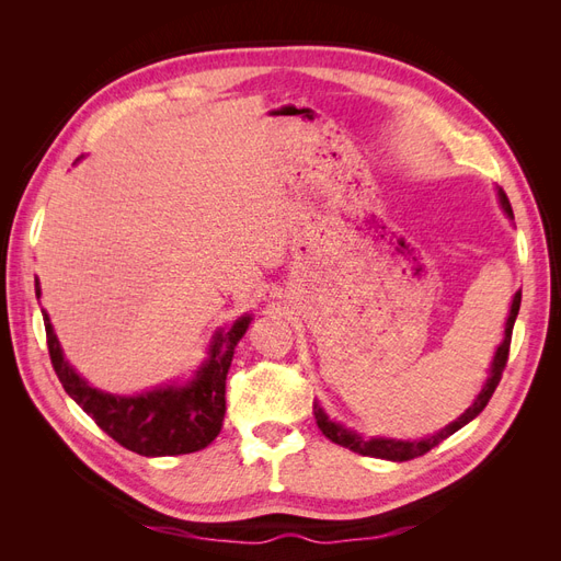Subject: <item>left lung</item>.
<instances>
[{"mask_svg": "<svg viewBox=\"0 0 561 561\" xmlns=\"http://www.w3.org/2000/svg\"><path fill=\"white\" fill-rule=\"evenodd\" d=\"M499 203L503 213L507 215V219H515L513 217V208H511V201H507L505 192L499 190ZM519 304H522V290L515 293L513 301H511V311H507V320H505V330H503V342L499 344L496 353H494V360H491V367H489V377L482 386V390L478 393V398L472 400V404L468 407V410L458 416L456 421H451L449 426L439 428L437 433L433 435H426L421 439H396V437H363L360 433H355L351 428H346L344 423H339L334 419L328 416V412L322 410L320 402H313V414H316V423L318 428L322 431V435H325L328 439H332V443L342 445L355 454H363V456H375V458H386V461H410V458H416V456H423L426 451H431L433 447H437L443 439H447L449 435H454L456 431H461L466 423H470L474 416H478L486 402L491 400V396H494V390L501 381V375L505 369V363H507V351H511V339H513V328H515V320H517V313H519Z\"/></svg>", "mask_w": 561, "mask_h": 561, "instance_id": "obj_1", "label": "left lung"}]
</instances>
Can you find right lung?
<instances>
[{
  "label": "right lung",
  "mask_w": 561,
  "mask_h": 561,
  "mask_svg": "<svg viewBox=\"0 0 561 561\" xmlns=\"http://www.w3.org/2000/svg\"><path fill=\"white\" fill-rule=\"evenodd\" d=\"M37 299L42 297L35 280ZM50 363L62 388L100 428L118 445L140 456H178L206 449L222 431L227 412V375L236 344L248 332L252 316L233 320L231 328L215 330L208 358L201 363L192 379L173 381L142 390L135 396H116L100 390L83 379L67 363L48 313L42 309Z\"/></svg>",
  "instance_id": "1"
}]
</instances>
